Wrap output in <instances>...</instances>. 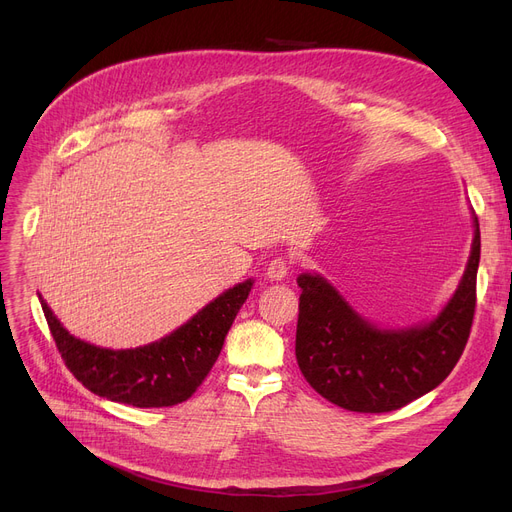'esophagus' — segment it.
Wrapping results in <instances>:
<instances>
[{"label": "esophagus", "mask_w": 512, "mask_h": 512, "mask_svg": "<svg viewBox=\"0 0 512 512\" xmlns=\"http://www.w3.org/2000/svg\"><path fill=\"white\" fill-rule=\"evenodd\" d=\"M288 272H290V263L284 257H276V259H272L270 265H267V278L270 280H276V282L284 280L288 276Z\"/></svg>", "instance_id": "1"}]
</instances>
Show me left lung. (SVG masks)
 Instances as JSON below:
<instances>
[{
	"instance_id": "obj_1",
	"label": "left lung",
	"mask_w": 512,
	"mask_h": 512,
	"mask_svg": "<svg viewBox=\"0 0 512 512\" xmlns=\"http://www.w3.org/2000/svg\"><path fill=\"white\" fill-rule=\"evenodd\" d=\"M467 270L448 305L427 324L382 330L365 321L319 274H301L297 361L315 392L357 413H388L440 386L471 334L479 222Z\"/></svg>"
}]
</instances>
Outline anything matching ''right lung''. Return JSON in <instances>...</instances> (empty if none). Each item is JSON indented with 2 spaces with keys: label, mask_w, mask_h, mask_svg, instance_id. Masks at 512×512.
Masks as SVG:
<instances>
[{
  "label": "right lung",
  "mask_w": 512,
  "mask_h": 512,
  "mask_svg": "<svg viewBox=\"0 0 512 512\" xmlns=\"http://www.w3.org/2000/svg\"><path fill=\"white\" fill-rule=\"evenodd\" d=\"M251 288L253 280L228 288L166 338L126 351L74 338L39 299L51 336L74 378L97 396L149 409L172 407L195 394L218 361L226 334Z\"/></svg>",
  "instance_id": "1"
}]
</instances>
